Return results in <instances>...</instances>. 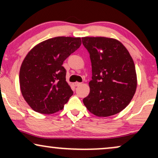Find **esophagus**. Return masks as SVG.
Returning a JSON list of instances; mask_svg holds the SVG:
<instances>
[{"label":"esophagus","instance_id":"esophagus-1","mask_svg":"<svg viewBox=\"0 0 158 158\" xmlns=\"http://www.w3.org/2000/svg\"><path fill=\"white\" fill-rule=\"evenodd\" d=\"M81 85V82H75V83H73V85H74V86H76V87L79 86V85Z\"/></svg>","mask_w":158,"mask_h":158}]
</instances>
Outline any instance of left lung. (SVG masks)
<instances>
[{
	"mask_svg": "<svg viewBox=\"0 0 158 158\" xmlns=\"http://www.w3.org/2000/svg\"><path fill=\"white\" fill-rule=\"evenodd\" d=\"M90 53L92 79L83 103L90 113L106 117L126 108L137 89L135 65L120 41L106 37H83Z\"/></svg>",
	"mask_w": 158,
	"mask_h": 158,
	"instance_id": "8db88e82",
	"label": "left lung"
}]
</instances>
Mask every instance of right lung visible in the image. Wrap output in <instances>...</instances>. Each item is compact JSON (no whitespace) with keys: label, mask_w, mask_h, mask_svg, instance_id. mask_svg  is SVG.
I'll use <instances>...</instances> for the list:
<instances>
[{"label":"right lung","mask_w":158,"mask_h":158,"mask_svg":"<svg viewBox=\"0 0 158 158\" xmlns=\"http://www.w3.org/2000/svg\"><path fill=\"white\" fill-rule=\"evenodd\" d=\"M81 44V38L59 36L39 43L27 53L20 68V88L32 110L51 114L64 108L73 92L62 64Z\"/></svg>","instance_id":"right-lung-1"}]
</instances>
